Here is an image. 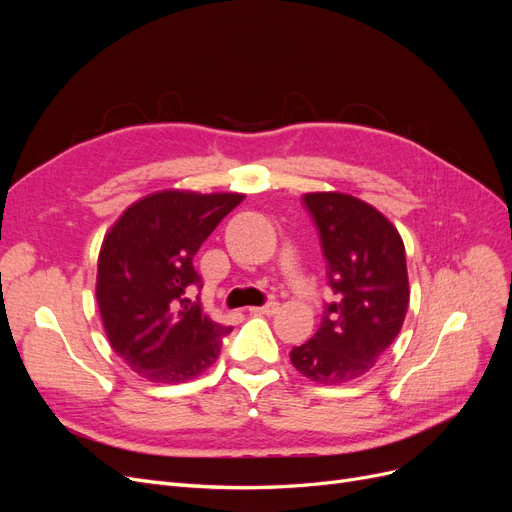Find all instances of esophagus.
<instances>
[{"label":"esophagus","instance_id":"esophagus-1","mask_svg":"<svg viewBox=\"0 0 512 512\" xmlns=\"http://www.w3.org/2000/svg\"><path fill=\"white\" fill-rule=\"evenodd\" d=\"M277 309H280V303L277 301H269V303H265V305H260V307H250V312L252 314H262V316H273Z\"/></svg>","mask_w":512,"mask_h":512}]
</instances>
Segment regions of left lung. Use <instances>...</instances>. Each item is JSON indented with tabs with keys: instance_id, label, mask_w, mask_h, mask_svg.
Listing matches in <instances>:
<instances>
[{
	"instance_id": "8db88e82",
	"label": "left lung",
	"mask_w": 512,
	"mask_h": 512,
	"mask_svg": "<svg viewBox=\"0 0 512 512\" xmlns=\"http://www.w3.org/2000/svg\"><path fill=\"white\" fill-rule=\"evenodd\" d=\"M303 205L316 222L335 301L324 307L312 339L292 348L297 371L318 384L365 376L404 324L410 286L397 228L365 200L312 192Z\"/></svg>"
}]
</instances>
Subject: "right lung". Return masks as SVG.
I'll return each mask as SVG.
<instances>
[{
  "label": "right lung",
  "mask_w": 512,
  "mask_h": 512,
  "mask_svg": "<svg viewBox=\"0 0 512 512\" xmlns=\"http://www.w3.org/2000/svg\"><path fill=\"white\" fill-rule=\"evenodd\" d=\"M243 194L164 190L136 200L106 232L96 299L111 348L151 382H188L220 356L232 327L192 301L194 256Z\"/></svg>",
  "instance_id": "1"
}]
</instances>
